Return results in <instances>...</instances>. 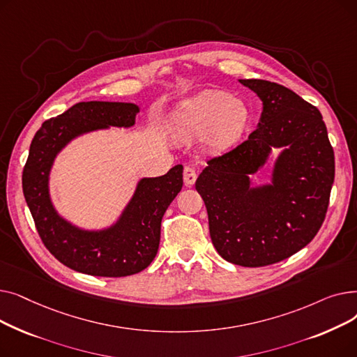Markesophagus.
<instances>
[{"mask_svg":"<svg viewBox=\"0 0 357 357\" xmlns=\"http://www.w3.org/2000/svg\"><path fill=\"white\" fill-rule=\"evenodd\" d=\"M197 181V172L194 171V169L191 166H185L183 169V182L185 185L188 186H192Z\"/></svg>","mask_w":357,"mask_h":357,"instance_id":"1","label":"esophagus"}]
</instances>
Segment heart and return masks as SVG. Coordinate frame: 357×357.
I'll use <instances>...</instances> for the list:
<instances>
[{
	"mask_svg": "<svg viewBox=\"0 0 357 357\" xmlns=\"http://www.w3.org/2000/svg\"><path fill=\"white\" fill-rule=\"evenodd\" d=\"M249 123V108L227 92L207 89L183 100L174 111L169 133L181 143L205 137L214 153L226 152L240 140Z\"/></svg>",
	"mask_w": 357,
	"mask_h": 357,
	"instance_id": "b5f03b06",
	"label": "heart"
}]
</instances>
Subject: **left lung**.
Wrapping results in <instances>:
<instances>
[{
    "instance_id": "1",
    "label": "left lung",
    "mask_w": 357,
    "mask_h": 357,
    "mask_svg": "<svg viewBox=\"0 0 357 357\" xmlns=\"http://www.w3.org/2000/svg\"><path fill=\"white\" fill-rule=\"evenodd\" d=\"M261 101L249 140L211 159L195 182L208 213L213 245L230 264L257 268L305 248L324 221L334 182V152L321 112L294 91L238 79ZM280 149L270 181L252 175Z\"/></svg>"
}]
</instances>
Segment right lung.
Here are the masks:
<instances>
[{
  "mask_svg": "<svg viewBox=\"0 0 357 357\" xmlns=\"http://www.w3.org/2000/svg\"><path fill=\"white\" fill-rule=\"evenodd\" d=\"M133 102H78L42 124L34 135L23 171V192L47 250L65 266L92 276L120 278L146 269L155 259L165 211L182 188V165L156 178L139 179L130 201L102 229H84L63 217L50 195L56 158L75 139L111 127L136 124Z\"/></svg>",
  "mask_w": 357,
  "mask_h": 357,
  "instance_id": "obj_1",
  "label": "right lung"
}]
</instances>
